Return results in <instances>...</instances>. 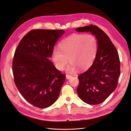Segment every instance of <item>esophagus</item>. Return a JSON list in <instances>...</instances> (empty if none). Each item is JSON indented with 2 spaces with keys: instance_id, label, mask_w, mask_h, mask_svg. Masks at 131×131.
<instances>
[{
  "instance_id": "34e87169",
  "label": "esophagus",
  "mask_w": 131,
  "mask_h": 131,
  "mask_svg": "<svg viewBox=\"0 0 131 131\" xmlns=\"http://www.w3.org/2000/svg\"><path fill=\"white\" fill-rule=\"evenodd\" d=\"M72 77L71 75H70L69 74H66V79H69L70 78H71Z\"/></svg>"
}]
</instances>
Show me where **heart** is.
<instances>
[{"label": "heart", "mask_w": 131, "mask_h": 131, "mask_svg": "<svg viewBox=\"0 0 131 131\" xmlns=\"http://www.w3.org/2000/svg\"><path fill=\"white\" fill-rule=\"evenodd\" d=\"M59 49L52 52L51 58L56 69L62 70L68 61L69 72H74L88 68L96 58L98 50V41L90 34H74L63 39L59 43Z\"/></svg>", "instance_id": "b5f03b06"}]
</instances>
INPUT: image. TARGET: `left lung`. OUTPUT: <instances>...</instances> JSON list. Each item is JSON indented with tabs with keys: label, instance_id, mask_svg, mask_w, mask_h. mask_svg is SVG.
I'll return each mask as SVG.
<instances>
[{
	"label": "left lung",
	"instance_id": "8db88e82",
	"mask_svg": "<svg viewBox=\"0 0 131 131\" xmlns=\"http://www.w3.org/2000/svg\"><path fill=\"white\" fill-rule=\"evenodd\" d=\"M76 31L91 32L98 41V50L91 67L78 76L77 92L83 102L98 105L115 91L120 76L118 52L110 38L102 30L92 24L77 28Z\"/></svg>",
	"mask_w": 131,
	"mask_h": 131
}]
</instances>
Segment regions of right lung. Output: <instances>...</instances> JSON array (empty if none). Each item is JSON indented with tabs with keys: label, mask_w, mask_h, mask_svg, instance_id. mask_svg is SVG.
<instances>
[{
	"label": "right lung",
	"mask_w": 131,
	"mask_h": 131,
	"mask_svg": "<svg viewBox=\"0 0 131 131\" xmlns=\"http://www.w3.org/2000/svg\"><path fill=\"white\" fill-rule=\"evenodd\" d=\"M63 30L34 29L23 37L16 48L12 69L15 86L33 106L47 108L58 99L66 75L48 59Z\"/></svg>",
	"instance_id": "add662e5"
}]
</instances>
